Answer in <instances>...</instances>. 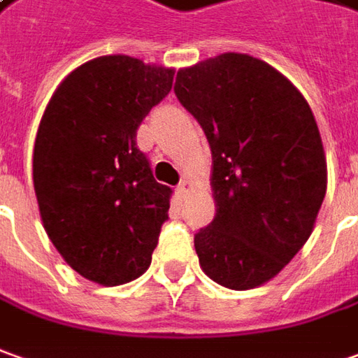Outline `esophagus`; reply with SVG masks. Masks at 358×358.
<instances>
[{"label":"esophagus","instance_id":"1","mask_svg":"<svg viewBox=\"0 0 358 358\" xmlns=\"http://www.w3.org/2000/svg\"><path fill=\"white\" fill-rule=\"evenodd\" d=\"M176 192H178V196L182 199L188 196L189 192H192V184H189V180H182L178 184V188H176Z\"/></svg>","mask_w":358,"mask_h":358}]
</instances>
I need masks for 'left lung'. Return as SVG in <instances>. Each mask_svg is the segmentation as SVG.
Returning a JSON list of instances; mask_svg holds the SVG:
<instances>
[{"instance_id": "left-lung-1", "label": "left lung", "mask_w": 358, "mask_h": 358, "mask_svg": "<svg viewBox=\"0 0 358 358\" xmlns=\"http://www.w3.org/2000/svg\"><path fill=\"white\" fill-rule=\"evenodd\" d=\"M174 92L210 141L215 217L194 237L201 271L231 290L274 278L306 245L327 189L312 109L271 64L225 52L178 70Z\"/></svg>"}]
</instances>
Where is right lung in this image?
Wrapping results in <instances>:
<instances>
[{
    "label": "right lung",
    "instance_id": "right-lung-1",
    "mask_svg": "<svg viewBox=\"0 0 358 358\" xmlns=\"http://www.w3.org/2000/svg\"><path fill=\"white\" fill-rule=\"evenodd\" d=\"M174 70L113 55L70 72L50 97L33 150L41 220L84 278L119 286L147 271L169 220L137 129L172 90Z\"/></svg>",
    "mask_w": 358,
    "mask_h": 358
}]
</instances>
